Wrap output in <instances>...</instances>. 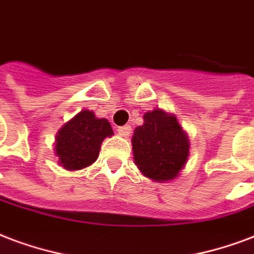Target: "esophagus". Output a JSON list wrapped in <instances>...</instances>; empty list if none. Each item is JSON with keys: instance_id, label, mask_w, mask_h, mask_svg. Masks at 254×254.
<instances>
[{"instance_id": "34e87169", "label": "esophagus", "mask_w": 254, "mask_h": 254, "mask_svg": "<svg viewBox=\"0 0 254 254\" xmlns=\"http://www.w3.org/2000/svg\"><path fill=\"white\" fill-rule=\"evenodd\" d=\"M118 132L120 135H123V136H128L131 134V126L126 125V126H122V127H118Z\"/></svg>"}]
</instances>
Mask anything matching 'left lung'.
<instances>
[{
    "mask_svg": "<svg viewBox=\"0 0 254 254\" xmlns=\"http://www.w3.org/2000/svg\"><path fill=\"white\" fill-rule=\"evenodd\" d=\"M132 136L139 170L155 181H170L182 170L189 156V138L175 116L161 110L147 112Z\"/></svg>",
    "mask_w": 254,
    "mask_h": 254,
    "instance_id": "left-lung-1",
    "label": "left lung"
}]
</instances>
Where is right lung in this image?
Returning <instances> with one entry per match:
<instances>
[{
	"label": "right lung",
	"instance_id": "1",
	"mask_svg": "<svg viewBox=\"0 0 254 254\" xmlns=\"http://www.w3.org/2000/svg\"><path fill=\"white\" fill-rule=\"evenodd\" d=\"M111 125L95 118L92 111L79 112L63 126L56 138V155L68 170H81L98 159L102 142L111 136Z\"/></svg>",
	"mask_w": 254,
	"mask_h": 254
}]
</instances>
